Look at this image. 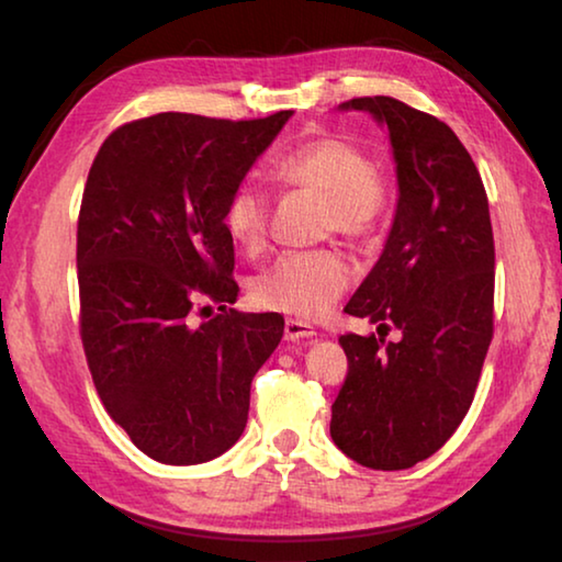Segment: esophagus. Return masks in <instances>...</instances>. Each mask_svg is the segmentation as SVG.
<instances>
[{"instance_id":"1","label":"esophagus","mask_w":562,"mask_h":562,"mask_svg":"<svg viewBox=\"0 0 562 562\" xmlns=\"http://www.w3.org/2000/svg\"><path fill=\"white\" fill-rule=\"evenodd\" d=\"M315 335H317L315 327H310L307 322H300V319H288V322H284V339H288V341L310 339V337H315Z\"/></svg>"}]
</instances>
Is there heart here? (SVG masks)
<instances>
[{"instance_id": "1", "label": "heart", "mask_w": 562, "mask_h": 562, "mask_svg": "<svg viewBox=\"0 0 562 562\" xmlns=\"http://www.w3.org/2000/svg\"><path fill=\"white\" fill-rule=\"evenodd\" d=\"M284 190H307L325 201L322 225L349 237L372 235L392 203V183L372 166L367 150L345 136H319L288 150L270 168ZM223 231L237 250L262 252L268 243L270 205L258 188L237 186L223 205ZM355 280L339 250L284 252L252 282V300L265 310L297 319H317Z\"/></svg>"}]
</instances>
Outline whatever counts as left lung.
I'll return each instance as SVG.
<instances>
[{
  "label": "left lung",
  "mask_w": 562,
  "mask_h": 562,
  "mask_svg": "<svg viewBox=\"0 0 562 562\" xmlns=\"http://www.w3.org/2000/svg\"><path fill=\"white\" fill-rule=\"evenodd\" d=\"M389 128L398 201L372 272L345 312L376 335H341L349 372L329 434L367 469L402 471L429 459L459 429L493 337L496 247L479 168L443 121L392 97H361ZM392 328L400 339L383 337Z\"/></svg>",
  "instance_id": "1"
}]
</instances>
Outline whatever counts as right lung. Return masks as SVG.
I'll use <instances>...</instances> for the list:
<instances>
[{"mask_svg": "<svg viewBox=\"0 0 562 562\" xmlns=\"http://www.w3.org/2000/svg\"><path fill=\"white\" fill-rule=\"evenodd\" d=\"M290 116L156 113L113 131L93 158L76 233L81 341L109 416L154 461L231 449L252 376L282 339V317L227 307L240 290L221 215ZM207 299L218 315L198 326L192 310Z\"/></svg>", "mask_w": 562, "mask_h": 562, "instance_id": "add662e5", "label": "right lung"}]
</instances>
